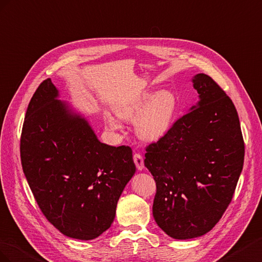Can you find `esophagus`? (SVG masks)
I'll return each mask as SVG.
<instances>
[{
	"mask_svg": "<svg viewBox=\"0 0 262 262\" xmlns=\"http://www.w3.org/2000/svg\"><path fill=\"white\" fill-rule=\"evenodd\" d=\"M134 162H135L138 170H143L145 168L144 159H143V156H141V155H139V154L134 155Z\"/></svg>",
	"mask_w": 262,
	"mask_h": 262,
	"instance_id": "esophagus-1",
	"label": "esophagus"
}]
</instances>
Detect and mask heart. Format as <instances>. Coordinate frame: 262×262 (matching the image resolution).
<instances>
[{
	"label": "heart",
	"instance_id": "1",
	"mask_svg": "<svg viewBox=\"0 0 262 262\" xmlns=\"http://www.w3.org/2000/svg\"><path fill=\"white\" fill-rule=\"evenodd\" d=\"M177 111V99L169 91L155 92L149 90L135 98L119 103L115 113L125 121H135L138 136L144 140L155 141L162 138L172 126ZM112 128L119 125L113 117H107Z\"/></svg>",
	"mask_w": 262,
	"mask_h": 262
}]
</instances>
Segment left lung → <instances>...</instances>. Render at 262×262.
Listing matches in <instances>:
<instances>
[{"label": "left lung", "instance_id": "left-lung-1", "mask_svg": "<svg viewBox=\"0 0 262 262\" xmlns=\"http://www.w3.org/2000/svg\"><path fill=\"white\" fill-rule=\"evenodd\" d=\"M192 81L200 101L146 147L144 161L157 186L155 221L176 239L200 237L219 223L233 199L245 157L233 101L207 74Z\"/></svg>", "mask_w": 262, "mask_h": 262}]
</instances>
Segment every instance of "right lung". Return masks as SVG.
I'll use <instances>...</instances> for the list:
<instances>
[{
    "mask_svg": "<svg viewBox=\"0 0 262 262\" xmlns=\"http://www.w3.org/2000/svg\"><path fill=\"white\" fill-rule=\"evenodd\" d=\"M50 79L28 104L21 167L46 219L63 235L90 241L108 229L136 171L129 146L102 144L86 119L58 98Z\"/></svg>",
    "mask_w": 262,
    "mask_h": 262,
    "instance_id": "obj_1",
    "label": "right lung"
}]
</instances>
